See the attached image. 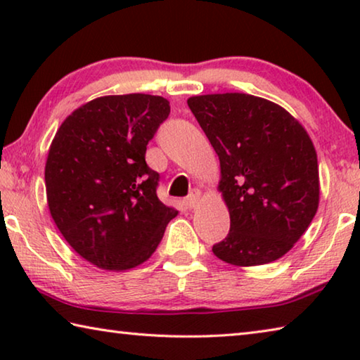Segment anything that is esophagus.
<instances>
[{"instance_id": "34e87169", "label": "esophagus", "mask_w": 360, "mask_h": 360, "mask_svg": "<svg viewBox=\"0 0 360 360\" xmlns=\"http://www.w3.org/2000/svg\"><path fill=\"white\" fill-rule=\"evenodd\" d=\"M186 202V206L187 208H191V210H193L195 206L198 205V202H200V191H193L191 195H188V197L184 200Z\"/></svg>"}]
</instances>
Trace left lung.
I'll return each mask as SVG.
<instances>
[{
	"mask_svg": "<svg viewBox=\"0 0 360 360\" xmlns=\"http://www.w3.org/2000/svg\"><path fill=\"white\" fill-rule=\"evenodd\" d=\"M187 105L221 162L227 238L212 246L235 266L275 262L307 231L319 206L318 155L300 122L248 94L191 96Z\"/></svg>",
	"mask_w": 360,
	"mask_h": 360,
	"instance_id": "left-lung-1",
	"label": "left lung"
}]
</instances>
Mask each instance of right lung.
I'll return each instance as SVG.
<instances>
[{
    "label": "right lung",
    "mask_w": 360,
    "mask_h": 360,
    "mask_svg": "<svg viewBox=\"0 0 360 360\" xmlns=\"http://www.w3.org/2000/svg\"><path fill=\"white\" fill-rule=\"evenodd\" d=\"M168 114L163 96H100L72 111L52 139L49 211L68 245L103 270L141 265L178 216L158 200V173L144 158Z\"/></svg>",
    "instance_id": "right-lung-1"
}]
</instances>
